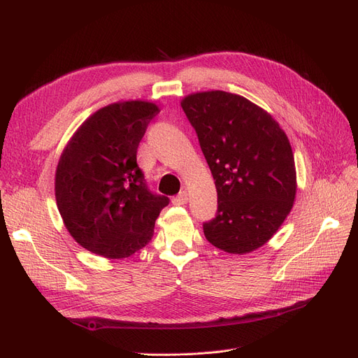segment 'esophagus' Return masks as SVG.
<instances>
[{
  "label": "esophagus",
  "instance_id": "esophagus-1",
  "mask_svg": "<svg viewBox=\"0 0 358 358\" xmlns=\"http://www.w3.org/2000/svg\"><path fill=\"white\" fill-rule=\"evenodd\" d=\"M188 201V192L187 191H180L176 197H173V204L182 206Z\"/></svg>",
  "mask_w": 358,
  "mask_h": 358
}]
</instances>
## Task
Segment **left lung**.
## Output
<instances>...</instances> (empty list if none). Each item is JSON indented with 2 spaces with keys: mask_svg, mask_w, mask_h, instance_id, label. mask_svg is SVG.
Segmentation results:
<instances>
[{
  "mask_svg": "<svg viewBox=\"0 0 358 358\" xmlns=\"http://www.w3.org/2000/svg\"><path fill=\"white\" fill-rule=\"evenodd\" d=\"M199 137L218 192L206 239L229 254H248L272 237L292 209L296 167L284 129L262 107L224 91L180 103Z\"/></svg>",
  "mask_w": 358,
  "mask_h": 358,
  "instance_id": "left-lung-1",
  "label": "left lung"
}]
</instances>
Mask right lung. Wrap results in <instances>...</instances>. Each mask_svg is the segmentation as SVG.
Returning <instances> with one entry per match:
<instances>
[{
	"label": "right lung",
	"instance_id": "right-lung-1",
	"mask_svg": "<svg viewBox=\"0 0 358 358\" xmlns=\"http://www.w3.org/2000/svg\"><path fill=\"white\" fill-rule=\"evenodd\" d=\"M149 101L103 107L73 134L55 176L58 210L74 241L106 258H125L154 236L169 197L148 188L137 148L158 115Z\"/></svg>",
	"mask_w": 358,
	"mask_h": 358
}]
</instances>
